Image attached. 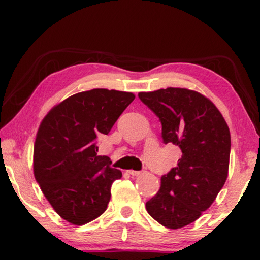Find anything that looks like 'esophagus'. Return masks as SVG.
I'll use <instances>...</instances> for the list:
<instances>
[{
    "mask_svg": "<svg viewBox=\"0 0 260 260\" xmlns=\"http://www.w3.org/2000/svg\"><path fill=\"white\" fill-rule=\"evenodd\" d=\"M129 174L131 176H138L141 175L142 172H137V170H129Z\"/></svg>",
    "mask_w": 260,
    "mask_h": 260,
    "instance_id": "esophagus-1",
    "label": "esophagus"
}]
</instances>
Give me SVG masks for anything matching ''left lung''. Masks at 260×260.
<instances>
[{"instance_id": "left-lung-1", "label": "left lung", "mask_w": 260, "mask_h": 260, "mask_svg": "<svg viewBox=\"0 0 260 260\" xmlns=\"http://www.w3.org/2000/svg\"><path fill=\"white\" fill-rule=\"evenodd\" d=\"M138 97L162 124L165 143L177 145V166L161 177V188L147 204L156 221L184 227L211 207L229 175L231 135L216 106L197 91L168 87Z\"/></svg>"}]
</instances>
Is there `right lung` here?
<instances>
[{"label":"right lung","instance_id":"right-lung-1","mask_svg":"<svg viewBox=\"0 0 260 260\" xmlns=\"http://www.w3.org/2000/svg\"><path fill=\"white\" fill-rule=\"evenodd\" d=\"M135 94L106 88L79 92L55 105L39 126L33 169L53 209L73 225L97 219L108 208L122 172L98 156L97 138L108 135Z\"/></svg>","mask_w":260,"mask_h":260}]
</instances>
